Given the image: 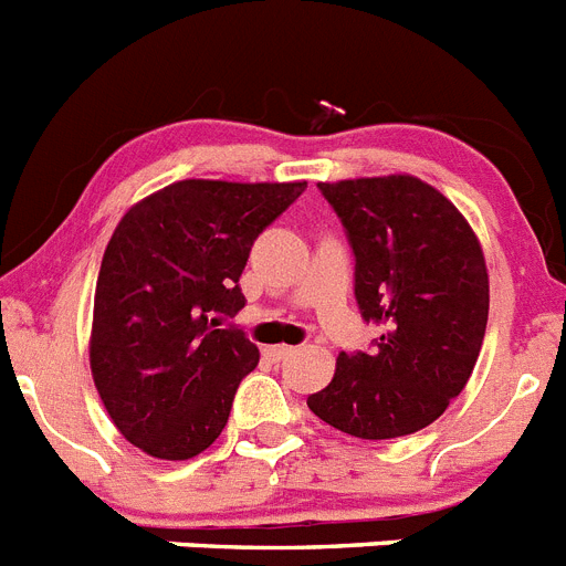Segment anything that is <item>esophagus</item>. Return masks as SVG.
I'll use <instances>...</instances> for the list:
<instances>
[{"instance_id": "esophagus-1", "label": "esophagus", "mask_w": 566, "mask_h": 566, "mask_svg": "<svg viewBox=\"0 0 566 566\" xmlns=\"http://www.w3.org/2000/svg\"><path fill=\"white\" fill-rule=\"evenodd\" d=\"M266 354L272 359H289L294 354L292 345H272V348H266Z\"/></svg>"}]
</instances>
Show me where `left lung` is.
<instances>
[{
	"instance_id": "obj_1",
	"label": "left lung",
	"mask_w": 566,
	"mask_h": 566,
	"mask_svg": "<svg viewBox=\"0 0 566 566\" xmlns=\"http://www.w3.org/2000/svg\"><path fill=\"white\" fill-rule=\"evenodd\" d=\"M354 252V297L382 326L368 354H339L308 408L359 439L439 419L468 385L488 328V266L462 212L413 175L317 184Z\"/></svg>"
}]
</instances>
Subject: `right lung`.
Masks as SVG:
<instances>
[{
    "label": "right lung",
    "instance_id": "add662e5",
    "mask_svg": "<svg viewBox=\"0 0 566 566\" xmlns=\"http://www.w3.org/2000/svg\"><path fill=\"white\" fill-rule=\"evenodd\" d=\"M306 189L178 181L124 214L96 283L90 368L127 442L192 459L227 428L240 379L260 354L218 314L247 306L238 280L258 234Z\"/></svg>",
    "mask_w": 566,
    "mask_h": 566
}]
</instances>
